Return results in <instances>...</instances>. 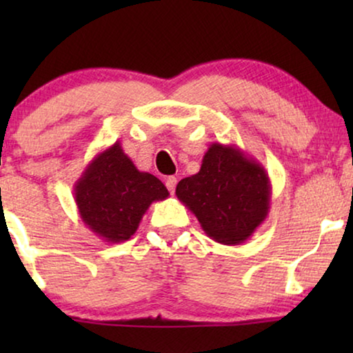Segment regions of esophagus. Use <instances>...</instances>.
I'll use <instances>...</instances> for the list:
<instances>
[{
	"label": "esophagus",
	"instance_id": "1",
	"mask_svg": "<svg viewBox=\"0 0 353 353\" xmlns=\"http://www.w3.org/2000/svg\"><path fill=\"white\" fill-rule=\"evenodd\" d=\"M165 186L170 192H175V186H176V178L175 176H168L165 180Z\"/></svg>",
	"mask_w": 353,
	"mask_h": 353
}]
</instances>
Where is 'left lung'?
<instances>
[{
	"label": "left lung",
	"mask_w": 353,
	"mask_h": 353,
	"mask_svg": "<svg viewBox=\"0 0 353 353\" xmlns=\"http://www.w3.org/2000/svg\"><path fill=\"white\" fill-rule=\"evenodd\" d=\"M176 197L215 243L248 241L270 212L272 185L262 163L236 144L212 143L201 170L176 185Z\"/></svg>",
	"instance_id": "8db88e82"
}]
</instances>
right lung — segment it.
I'll return each instance as SVG.
<instances>
[{
    "instance_id": "1",
    "label": "right lung",
    "mask_w": 353,
    "mask_h": 353,
    "mask_svg": "<svg viewBox=\"0 0 353 353\" xmlns=\"http://www.w3.org/2000/svg\"><path fill=\"white\" fill-rule=\"evenodd\" d=\"M80 219L109 244L128 241L137 233L149 205L168 197L163 183L139 172L120 141L96 154L74 185Z\"/></svg>"
}]
</instances>
